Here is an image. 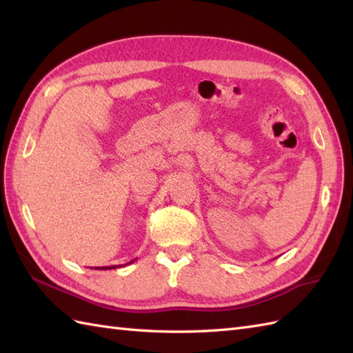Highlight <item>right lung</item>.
Listing matches in <instances>:
<instances>
[{
    "label": "right lung",
    "mask_w": 353,
    "mask_h": 353,
    "mask_svg": "<svg viewBox=\"0 0 353 353\" xmlns=\"http://www.w3.org/2000/svg\"><path fill=\"white\" fill-rule=\"evenodd\" d=\"M133 261H130V262H127V264H132ZM127 264H124V265H127ZM118 265H110V267H95V270H112V268H117ZM121 267V265H119Z\"/></svg>",
    "instance_id": "right-lung-1"
}]
</instances>
